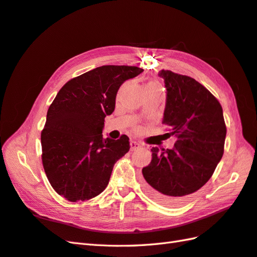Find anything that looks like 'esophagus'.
<instances>
[{
	"instance_id": "obj_1",
	"label": "esophagus",
	"mask_w": 257,
	"mask_h": 257,
	"mask_svg": "<svg viewBox=\"0 0 257 257\" xmlns=\"http://www.w3.org/2000/svg\"><path fill=\"white\" fill-rule=\"evenodd\" d=\"M130 145H131V150H132V151L137 150V149H140V148L142 147V144L138 143V142H135V141H132V142L130 143Z\"/></svg>"
}]
</instances>
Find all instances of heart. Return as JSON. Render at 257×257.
<instances>
[{
	"label": "heart",
	"mask_w": 257,
	"mask_h": 257,
	"mask_svg": "<svg viewBox=\"0 0 257 257\" xmlns=\"http://www.w3.org/2000/svg\"><path fill=\"white\" fill-rule=\"evenodd\" d=\"M147 87H158V85L155 84V83H150V84Z\"/></svg>",
	"instance_id": "heart-1"
}]
</instances>
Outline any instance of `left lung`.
Masks as SVG:
<instances>
[{
	"instance_id": "8db88e82",
	"label": "left lung",
	"mask_w": 257,
	"mask_h": 257,
	"mask_svg": "<svg viewBox=\"0 0 257 257\" xmlns=\"http://www.w3.org/2000/svg\"><path fill=\"white\" fill-rule=\"evenodd\" d=\"M158 75L166 88L162 123L177 141L172 149L152 148L143 175L151 198L178 205L213 175L224 154L226 125L220 103L198 81L170 70Z\"/></svg>"
}]
</instances>
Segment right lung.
I'll list each match as a JSON object with an SVG mask.
<instances>
[{
	"label": "right lung",
	"mask_w": 257,
	"mask_h": 257,
	"mask_svg": "<svg viewBox=\"0 0 257 257\" xmlns=\"http://www.w3.org/2000/svg\"><path fill=\"white\" fill-rule=\"evenodd\" d=\"M144 70L101 66L68 81L48 108L41 134L46 176L58 195L71 202L106 189L114 163L130 150V138H102L105 117L115 108L120 86Z\"/></svg>",
	"instance_id": "obj_1"
}]
</instances>
